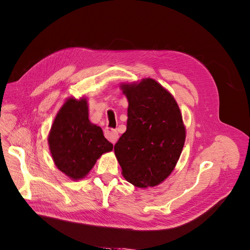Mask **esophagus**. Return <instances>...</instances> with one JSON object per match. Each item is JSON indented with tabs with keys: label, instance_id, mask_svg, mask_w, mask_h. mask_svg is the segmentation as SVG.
<instances>
[{
	"label": "esophagus",
	"instance_id": "34e87169",
	"mask_svg": "<svg viewBox=\"0 0 250 250\" xmlns=\"http://www.w3.org/2000/svg\"><path fill=\"white\" fill-rule=\"evenodd\" d=\"M104 136L110 140V142L112 143V144H115L117 142V139H118V133H117V131L115 130V129H113V127H105V130H104Z\"/></svg>",
	"mask_w": 250,
	"mask_h": 250
}]
</instances>
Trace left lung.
<instances>
[{"instance_id":"left-lung-1","label":"left lung","mask_w":250,"mask_h":250,"mask_svg":"<svg viewBox=\"0 0 250 250\" xmlns=\"http://www.w3.org/2000/svg\"><path fill=\"white\" fill-rule=\"evenodd\" d=\"M129 101L126 131L114 146L125 180L139 188L161 184L173 171L186 138L175 99L153 79L123 84Z\"/></svg>"}]
</instances>
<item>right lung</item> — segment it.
I'll return each mask as SVG.
<instances>
[{"instance_id": "1", "label": "right lung", "mask_w": 250, "mask_h": 250, "mask_svg": "<svg viewBox=\"0 0 250 250\" xmlns=\"http://www.w3.org/2000/svg\"><path fill=\"white\" fill-rule=\"evenodd\" d=\"M48 144L57 168L73 180L84 177L104 153L113 150L101 127L89 123L85 98H69L63 104L50 129Z\"/></svg>"}]
</instances>
